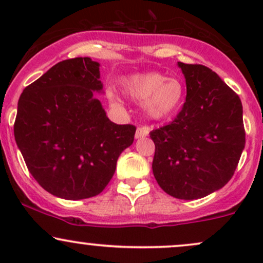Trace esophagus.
Returning a JSON list of instances; mask_svg holds the SVG:
<instances>
[{
  "mask_svg": "<svg viewBox=\"0 0 263 263\" xmlns=\"http://www.w3.org/2000/svg\"><path fill=\"white\" fill-rule=\"evenodd\" d=\"M149 135V128L148 127H138L137 131H136L135 138L136 140H140V138L146 137V136Z\"/></svg>",
  "mask_w": 263,
  "mask_h": 263,
  "instance_id": "esophagus-1",
  "label": "esophagus"
}]
</instances>
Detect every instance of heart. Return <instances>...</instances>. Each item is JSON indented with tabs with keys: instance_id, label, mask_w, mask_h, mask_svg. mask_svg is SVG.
<instances>
[{
	"instance_id": "1",
	"label": "heart",
	"mask_w": 263,
	"mask_h": 263,
	"mask_svg": "<svg viewBox=\"0 0 263 263\" xmlns=\"http://www.w3.org/2000/svg\"><path fill=\"white\" fill-rule=\"evenodd\" d=\"M121 85L128 98L143 101L144 111L153 120L172 116L179 110L183 102L184 89L180 81L157 71L132 75L122 80ZM108 95L112 100H117L114 91L108 92Z\"/></svg>"
}]
</instances>
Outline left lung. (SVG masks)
Returning <instances> with one entry per match:
<instances>
[{"label": "left lung", "instance_id": "8db88e82", "mask_svg": "<svg viewBox=\"0 0 263 263\" xmlns=\"http://www.w3.org/2000/svg\"><path fill=\"white\" fill-rule=\"evenodd\" d=\"M186 99L177 119L153 129L157 183L177 199L194 200L221 189L245 148L240 98L204 65L178 62Z\"/></svg>", "mask_w": 263, "mask_h": 263}]
</instances>
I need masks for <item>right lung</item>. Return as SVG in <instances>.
Segmentation results:
<instances>
[{"label":"right lung","instance_id":"obj_1","mask_svg":"<svg viewBox=\"0 0 263 263\" xmlns=\"http://www.w3.org/2000/svg\"><path fill=\"white\" fill-rule=\"evenodd\" d=\"M100 64L63 60L23 90L14 140L42 188L66 200L100 194L136 127L116 125L93 92L102 93Z\"/></svg>","mask_w":263,"mask_h":263}]
</instances>
